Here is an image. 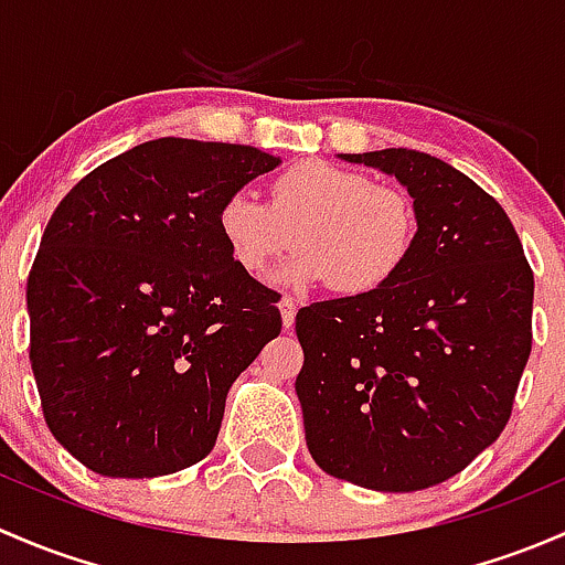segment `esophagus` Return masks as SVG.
<instances>
[{
  "label": "esophagus",
  "instance_id": "esophagus-1",
  "mask_svg": "<svg viewBox=\"0 0 565 565\" xmlns=\"http://www.w3.org/2000/svg\"><path fill=\"white\" fill-rule=\"evenodd\" d=\"M280 312H282V326L285 329H290V326H294V318H296V305L290 296H282L280 299Z\"/></svg>",
  "mask_w": 565,
  "mask_h": 565
}]
</instances>
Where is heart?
Returning <instances> with one entry per match:
<instances>
[{"mask_svg": "<svg viewBox=\"0 0 565 565\" xmlns=\"http://www.w3.org/2000/svg\"><path fill=\"white\" fill-rule=\"evenodd\" d=\"M217 231L231 260L249 277L296 244L280 282H331L337 294L362 296L397 277L416 244L408 195L331 162H299L271 182L269 201L234 190L217 209Z\"/></svg>", "mask_w": 565, "mask_h": 565, "instance_id": "1", "label": "heart"}]
</instances>
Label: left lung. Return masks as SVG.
<instances>
[{"label":"left lung","instance_id":"left-lung-1","mask_svg":"<svg viewBox=\"0 0 565 565\" xmlns=\"http://www.w3.org/2000/svg\"><path fill=\"white\" fill-rule=\"evenodd\" d=\"M413 198L416 244L392 282L296 312L307 449L334 479L416 492L498 440L531 356L533 271L509 214L413 149L340 154Z\"/></svg>","mask_w":565,"mask_h":565}]
</instances>
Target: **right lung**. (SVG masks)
Instances as JSON below:
<instances>
[{
	"mask_svg": "<svg viewBox=\"0 0 565 565\" xmlns=\"http://www.w3.org/2000/svg\"><path fill=\"white\" fill-rule=\"evenodd\" d=\"M280 162L157 138L51 214L26 282L29 362L45 424L81 465L152 479L214 449L231 383L282 329L280 294L231 260L217 209Z\"/></svg>",
	"mask_w": 565,
	"mask_h": 565,
	"instance_id": "add662e5",
	"label": "right lung"
}]
</instances>
